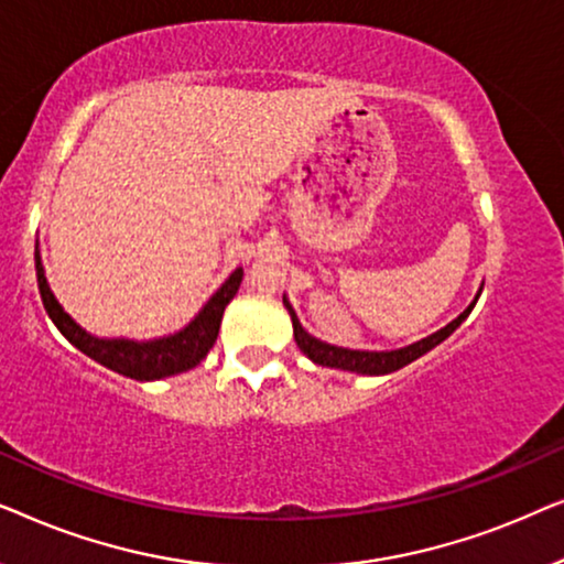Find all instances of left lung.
Masks as SVG:
<instances>
[{"label":"left lung","instance_id":"obj_1","mask_svg":"<svg viewBox=\"0 0 564 564\" xmlns=\"http://www.w3.org/2000/svg\"><path fill=\"white\" fill-rule=\"evenodd\" d=\"M482 290H477V295L473 303H469L465 311H462L457 318L452 323H446L444 328H438L436 334H431L426 338H421V341H415L411 346H403V349H392V351H361V349H344V346H334V344H326L321 341V338H315L307 334V330L300 326V318L297 313L292 311L288 295L282 297L284 307H288L290 318H292V334H295V341L300 346V351L305 354L307 359L313 361V365H321V367H334V369H344V372H357V375H390L395 372V369L411 365L423 354L434 349L444 341V338H449L454 330L459 328V323L467 318L469 313H473V307L477 303V297H480Z\"/></svg>","mask_w":564,"mask_h":564}]
</instances>
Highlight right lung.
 Returning a JSON list of instances; mask_svg holds the SVG:
<instances>
[{
    "mask_svg": "<svg viewBox=\"0 0 564 564\" xmlns=\"http://www.w3.org/2000/svg\"><path fill=\"white\" fill-rule=\"evenodd\" d=\"M35 274H37V290H41V300L45 313L53 321L68 344H74L82 354L89 359L99 361V365L112 369L122 377L138 382H153L164 380V377L182 375L187 369L197 367L199 361L207 357L213 349L215 338H218L223 311L230 300L236 297L238 288H241L243 269L238 267L226 282L215 290V295L207 300L195 318L187 326L176 330V334L149 338V341H133V338H99L82 328L72 315L64 311L53 295L48 280H45V269L41 261V251L35 249Z\"/></svg>",
    "mask_w": 564,
    "mask_h": 564,
    "instance_id": "1",
    "label": "right lung"
}]
</instances>
